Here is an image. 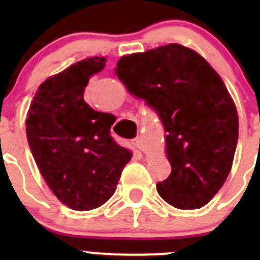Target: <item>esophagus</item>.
I'll return each instance as SVG.
<instances>
[{
	"instance_id": "esophagus-1",
	"label": "esophagus",
	"mask_w": 260,
	"mask_h": 260,
	"mask_svg": "<svg viewBox=\"0 0 260 260\" xmlns=\"http://www.w3.org/2000/svg\"><path fill=\"white\" fill-rule=\"evenodd\" d=\"M133 146L135 147V148H138V150H142V147H143V142H142V138L141 137H137L135 139H133Z\"/></svg>"
}]
</instances>
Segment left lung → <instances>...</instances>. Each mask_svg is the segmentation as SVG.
<instances>
[{"label": "left lung", "mask_w": 260, "mask_h": 260, "mask_svg": "<svg viewBox=\"0 0 260 260\" xmlns=\"http://www.w3.org/2000/svg\"><path fill=\"white\" fill-rule=\"evenodd\" d=\"M116 74L164 125L172 173L157 183L160 197L181 210L203 207L224 185L238 141L237 109L220 75L180 44L123 56Z\"/></svg>", "instance_id": "left-lung-1"}]
</instances>
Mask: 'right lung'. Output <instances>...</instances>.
<instances>
[{"mask_svg": "<svg viewBox=\"0 0 260 260\" xmlns=\"http://www.w3.org/2000/svg\"><path fill=\"white\" fill-rule=\"evenodd\" d=\"M104 57L69 66L40 84L26 119L28 146L41 176L68 207L88 211L114 194L132 152L114 142V116L84 102L89 78Z\"/></svg>", "mask_w": 260, "mask_h": 260, "instance_id": "1", "label": "right lung"}]
</instances>
